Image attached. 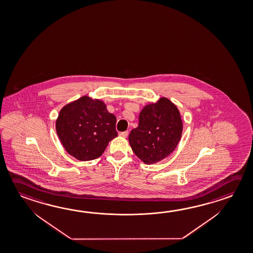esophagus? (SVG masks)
<instances>
[{
	"instance_id": "34e87169",
	"label": "esophagus",
	"mask_w": 253,
	"mask_h": 253,
	"mask_svg": "<svg viewBox=\"0 0 253 253\" xmlns=\"http://www.w3.org/2000/svg\"><path fill=\"white\" fill-rule=\"evenodd\" d=\"M128 130H126V131H123V132L119 133V136H120V137H127V136H128Z\"/></svg>"
}]
</instances>
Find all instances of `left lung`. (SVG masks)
<instances>
[{
  "mask_svg": "<svg viewBox=\"0 0 253 253\" xmlns=\"http://www.w3.org/2000/svg\"><path fill=\"white\" fill-rule=\"evenodd\" d=\"M138 126L128 135L134 154L145 164L158 163L172 153L181 137L183 124L177 107L161 98L142 109Z\"/></svg>",
  "mask_w": 253,
  "mask_h": 253,
  "instance_id": "1",
  "label": "left lung"
}]
</instances>
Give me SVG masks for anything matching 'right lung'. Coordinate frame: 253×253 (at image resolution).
Segmentation results:
<instances>
[{
	"label": "right lung",
	"mask_w": 253,
	"mask_h": 253,
	"mask_svg": "<svg viewBox=\"0 0 253 253\" xmlns=\"http://www.w3.org/2000/svg\"><path fill=\"white\" fill-rule=\"evenodd\" d=\"M116 117L99 99L84 96L59 112L56 130L69 155L80 161L97 159L117 137Z\"/></svg>",
	"instance_id": "add662e5"
}]
</instances>
